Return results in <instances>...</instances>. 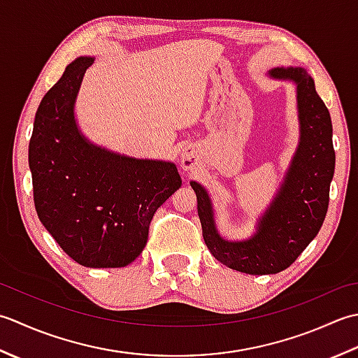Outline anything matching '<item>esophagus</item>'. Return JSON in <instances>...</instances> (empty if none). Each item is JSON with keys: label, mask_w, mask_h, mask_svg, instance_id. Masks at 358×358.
Listing matches in <instances>:
<instances>
[{"label": "esophagus", "mask_w": 358, "mask_h": 358, "mask_svg": "<svg viewBox=\"0 0 358 358\" xmlns=\"http://www.w3.org/2000/svg\"><path fill=\"white\" fill-rule=\"evenodd\" d=\"M194 164H196V159H194L193 152L189 151V150L182 151V155H180V166H182V170H184V171L192 170L193 166H194Z\"/></svg>", "instance_id": "esophagus-1"}]
</instances>
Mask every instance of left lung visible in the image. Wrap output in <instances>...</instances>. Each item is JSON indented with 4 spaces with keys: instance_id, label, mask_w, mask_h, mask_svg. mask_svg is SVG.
Masks as SVG:
<instances>
[{
    "instance_id": "obj_1",
    "label": "left lung",
    "mask_w": 358,
    "mask_h": 358,
    "mask_svg": "<svg viewBox=\"0 0 358 358\" xmlns=\"http://www.w3.org/2000/svg\"><path fill=\"white\" fill-rule=\"evenodd\" d=\"M267 76L295 85L300 138L278 192L258 217L252 235L239 241L222 238L208 192L199 182H189L210 253L224 266L249 275L278 273L310 244L326 217L335 170L331 115L313 78L298 66L275 68Z\"/></svg>"
}]
</instances>
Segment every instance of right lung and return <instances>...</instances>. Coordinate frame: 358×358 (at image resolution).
<instances>
[{
	"instance_id": "1",
	"label": "right lung",
	"mask_w": 358,
	"mask_h": 358,
	"mask_svg": "<svg viewBox=\"0 0 358 358\" xmlns=\"http://www.w3.org/2000/svg\"><path fill=\"white\" fill-rule=\"evenodd\" d=\"M94 57H78L36 109L29 142L34 202L41 224L78 264L125 267L142 253L156 210L182 185L176 165L92 143L76 101Z\"/></svg>"
}]
</instances>
